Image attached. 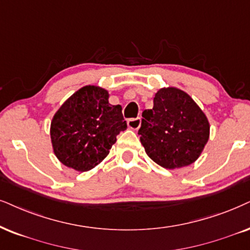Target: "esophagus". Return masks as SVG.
<instances>
[{
	"label": "esophagus",
	"instance_id": "esophagus-1",
	"mask_svg": "<svg viewBox=\"0 0 250 250\" xmlns=\"http://www.w3.org/2000/svg\"><path fill=\"white\" fill-rule=\"evenodd\" d=\"M141 118H135V119H129L127 121V125L128 127L130 129H134V130H136V129H138L141 127Z\"/></svg>",
	"mask_w": 250,
	"mask_h": 250
}]
</instances>
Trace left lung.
Returning <instances> with one entry per match:
<instances>
[{
  "label": "left lung",
  "instance_id": "1",
  "mask_svg": "<svg viewBox=\"0 0 250 250\" xmlns=\"http://www.w3.org/2000/svg\"><path fill=\"white\" fill-rule=\"evenodd\" d=\"M138 135L145 152L164 168L190 165L200 157L210 134L207 116L187 93L175 87L162 88L153 108L142 113Z\"/></svg>",
  "mask_w": 250,
  "mask_h": 250
}]
</instances>
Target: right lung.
<instances>
[{"mask_svg": "<svg viewBox=\"0 0 250 250\" xmlns=\"http://www.w3.org/2000/svg\"><path fill=\"white\" fill-rule=\"evenodd\" d=\"M127 122L122 107L108 103V92L87 85L65 100L50 123L55 156L78 172L93 168L109 153Z\"/></svg>", "mask_w": 250, "mask_h": 250, "instance_id": "right-lung-1", "label": "right lung"}]
</instances>
